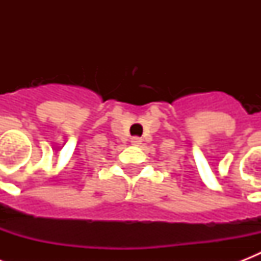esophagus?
<instances>
[{"label":"esophagus","mask_w":261,"mask_h":261,"mask_svg":"<svg viewBox=\"0 0 261 261\" xmlns=\"http://www.w3.org/2000/svg\"><path fill=\"white\" fill-rule=\"evenodd\" d=\"M141 142H142V141H141V138H138V137H134V138L131 139V143H133L134 146H138V145H141Z\"/></svg>","instance_id":"obj_1"}]
</instances>
